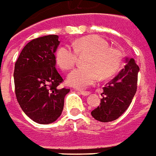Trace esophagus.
<instances>
[{
    "label": "esophagus",
    "mask_w": 156,
    "mask_h": 156,
    "mask_svg": "<svg viewBox=\"0 0 156 156\" xmlns=\"http://www.w3.org/2000/svg\"><path fill=\"white\" fill-rule=\"evenodd\" d=\"M79 92H80L81 95H83V96H88V95H90V91H86V90H79Z\"/></svg>",
    "instance_id": "1"
}]
</instances>
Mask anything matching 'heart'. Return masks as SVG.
<instances>
[{"mask_svg": "<svg viewBox=\"0 0 156 156\" xmlns=\"http://www.w3.org/2000/svg\"><path fill=\"white\" fill-rule=\"evenodd\" d=\"M72 46H62L56 52V61L63 69L68 70L75 66L77 55L88 54L85 59L87 66L76 68L69 73L67 82L76 88H85L96 83L100 76L108 78L114 75L122 62L121 52L109 47L103 37L89 35L77 39Z\"/></svg>", "mask_w": 156, "mask_h": 156, "instance_id": "heart-1", "label": "heart"}]
</instances>
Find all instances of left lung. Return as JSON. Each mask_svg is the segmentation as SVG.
I'll return each mask as SVG.
<instances>
[{"label":"left lung","instance_id":"obj_1","mask_svg":"<svg viewBox=\"0 0 156 156\" xmlns=\"http://www.w3.org/2000/svg\"><path fill=\"white\" fill-rule=\"evenodd\" d=\"M140 67L133 58H126V65L119 75L106 85L100 106L91 112L98 121L111 122L118 119L132 102L137 90Z\"/></svg>","mask_w":156,"mask_h":156}]
</instances>
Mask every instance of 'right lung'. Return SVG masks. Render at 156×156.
Returning a JSON list of instances; mask_svg holds the SVG:
<instances>
[{
  "mask_svg": "<svg viewBox=\"0 0 156 156\" xmlns=\"http://www.w3.org/2000/svg\"><path fill=\"white\" fill-rule=\"evenodd\" d=\"M58 35H47L30 41L15 64L16 99L33 121L48 124L61 115L65 97L69 89L59 88L63 78L55 68Z\"/></svg>",
  "mask_w": 156,
  "mask_h": 156,
  "instance_id": "right-lung-1",
  "label": "right lung"
}]
</instances>
